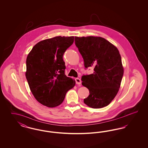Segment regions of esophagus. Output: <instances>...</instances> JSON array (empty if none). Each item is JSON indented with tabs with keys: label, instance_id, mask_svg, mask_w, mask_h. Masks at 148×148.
I'll return each mask as SVG.
<instances>
[{
	"label": "esophagus",
	"instance_id": "esophagus-1",
	"mask_svg": "<svg viewBox=\"0 0 148 148\" xmlns=\"http://www.w3.org/2000/svg\"><path fill=\"white\" fill-rule=\"evenodd\" d=\"M75 82H76V84L78 85L81 84V83H82L81 80L79 78H76L75 79Z\"/></svg>",
	"mask_w": 148,
	"mask_h": 148
}]
</instances>
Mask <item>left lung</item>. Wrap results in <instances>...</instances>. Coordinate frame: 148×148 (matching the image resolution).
Listing matches in <instances>:
<instances>
[{
    "mask_svg": "<svg viewBox=\"0 0 148 148\" xmlns=\"http://www.w3.org/2000/svg\"><path fill=\"white\" fill-rule=\"evenodd\" d=\"M75 44L84 62L85 69L93 66L94 73L82 77V85L89 90L84 99L92 108L109 105L119 91L124 74L118 49L101 37H75Z\"/></svg>",
    "mask_w": 148,
    "mask_h": 148,
    "instance_id": "1",
    "label": "left lung"
}]
</instances>
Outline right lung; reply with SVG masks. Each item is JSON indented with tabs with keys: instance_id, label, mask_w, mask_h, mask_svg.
Segmentation results:
<instances>
[{
	"instance_id": "obj_1",
	"label": "right lung",
	"mask_w": 148,
	"mask_h": 148,
	"mask_svg": "<svg viewBox=\"0 0 148 148\" xmlns=\"http://www.w3.org/2000/svg\"><path fill=\"white\" fill-rule=\"evenodd\" d=\"M74 36H56L38 42L29 53L25 76L30 89L43 106L61 104L75 82L65 74L63 56L74 42Z\"/></svg>"
}]
</instances>
